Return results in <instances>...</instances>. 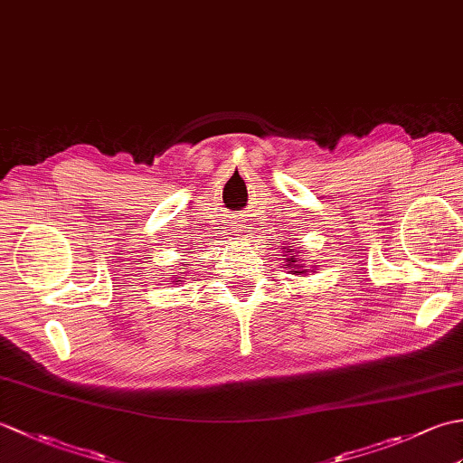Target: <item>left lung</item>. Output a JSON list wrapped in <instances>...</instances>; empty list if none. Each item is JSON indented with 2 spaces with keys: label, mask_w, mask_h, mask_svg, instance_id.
Wrapping results in <instances>:
<instances>
[{
  "label": "left lung",
  "mask_w": 463,
  "mask_h": 463,
  "mask_svg": "<svg viewBox=\"0 0 463 463\" xmlns=\"http://www.w3.org/2000/svg\"><path fill=\"white\" fill-rule=\"evenodd\" d=\"M284 249H287V252L290 254V257L287 259V264H284V267H287V269H288L292 274H307V272H308V269H304L302 264L298 262L300 259H298L297 250L290 249V247H284Z\"/></svg>",
  "instance_id": "left-lung-1"
}]
</instances>
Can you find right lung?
I'll use <instances>...</instances> for the list:
<instances>
[{
	"label": "right lung",
	"instance_id": "right-lung-1",
	"mask_svg": "<svg viewBox=\"0 0 463 463\" xmlns=\"http://www.w3.org/2000/svg\"><path fill=\"white\" fill-rule=\"evenodd\" d=\"M173 282H181V280H173Z\"/></svg>",
	"mask_w": 463,
	"mask_h": 463
}]
</instances>
